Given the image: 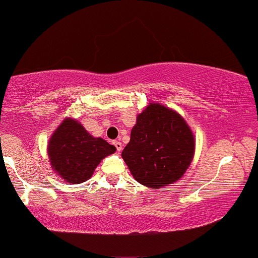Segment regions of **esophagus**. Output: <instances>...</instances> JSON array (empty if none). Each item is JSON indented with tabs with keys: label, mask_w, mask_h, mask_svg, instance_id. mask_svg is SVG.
Returning <instances> with one entry per match:
<instances>
[{
	"label": "esophagus",
	"mask_w": 258,
	"mask_h": 258,
	"mask_svg": "<svg viewBox=\"0 0 258 258\" xmlns=\"http://www.w3.org/2000/svg\"><path fill=\"white\" fill-rule=\"evenodd\" d=\"M113 145L115 146L116 150H118L119 152L121 151V150H122V144H121V142H119V140H114V142H113Z\"/></svg>",
	"instance_id": "34e87169"
}]
</instances>
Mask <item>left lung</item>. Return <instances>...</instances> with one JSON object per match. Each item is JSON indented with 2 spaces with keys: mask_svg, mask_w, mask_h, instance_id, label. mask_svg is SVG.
<instances>
[{
  "mask_svg": "<svg viewBox=\"0 0 258 258\" xmlns=\"http://www.w3.org/2000/svg\"><path fill=\"white\" fill-rule=\"evenodd\" d=\"M194 149L193 133L180 114L150 103L137 118L121 156L136 181L158 189L180 180Z\"/></svg>",
  "mask_w": 258,
  "mask_h": 258,
  "instance_id": "1",
  "label": "left lung"
}]
</instances>
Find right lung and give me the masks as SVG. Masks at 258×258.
Segmentation results:
<instances>
[{"mask_svg": "<svg viewBox=\"0 0 258 258\" xmlns=\"http://www.w3.org/2000/svg\"><path fill=\"white\" fill-rule=\"evenodd\" d=\"M115 148L102 138H94L76 120L65 119L48 143L52 168L63 180L78 184L91 177L95 168Z\"/></svg>", "mask_w": 258, "mask_h": 258, "instance_id": "add662e5", "label": "right lung"}]
</instances>
